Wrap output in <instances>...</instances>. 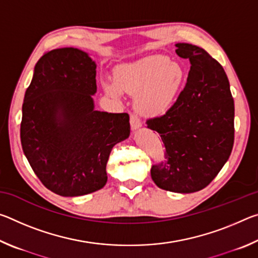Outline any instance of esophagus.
<instances>
[{
  "label": "esophagus",
  "mask_w": 258,
  "mask_h": 258,
  "mask_svg": "<svg viewBox=\"0 0 258 258\" xmlns=\"http://www.w3.org/2000/svg\"><path fill=\"white\" fill-rule=\"evenodd\" d=\"M130 123H131V127H132V130H138L139 127H141L142 126L141 120H140L139 117L137 115H134V113L130 116Z\"/></svg>",
  "instance_id": "1"
}]
</instances>
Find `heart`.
Segmentation results:
<instances>
[{
  "label": "heart",
  "instance_id": "obj_1",
  "mask_svg": "<svg viewBox=\"0 0 258 258\" xmlns=\"http://www.w3.org/2000/svg\"><path fill=\"white\" fill-rule=\"evenodd\" d=\"M185 81V71L168 56L149 55L115 71V82L104 81L103 89L112 98L121 91L137 95L135 107L146 117H159L171 110Z\"/></svg>",
  "mask_w": 258,
  "mask_h": 258
}]
</instances>
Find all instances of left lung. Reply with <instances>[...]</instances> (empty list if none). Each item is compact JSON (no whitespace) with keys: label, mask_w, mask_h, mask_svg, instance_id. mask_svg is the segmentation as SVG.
Returning <instances> with one entry per match:
<instances>
[{"label":"left lung","mask_w":258,"mask_h":258,"mask_svg":"<svg viewBox=\"0 0 258 258\" xmlns=\"http://www.w3.org/2000/svg\"><path fill=\"white\" fill-rule=\"evenodd\" d=\"M189 59L186 84L171 110L147 120L159 133L165 160L152 165L160 189L191 194L206 187L228 161L234 142V101L223 67L202 47L177 43Z\"/></svg>","instance_id":"obj_1"}]
</instances>
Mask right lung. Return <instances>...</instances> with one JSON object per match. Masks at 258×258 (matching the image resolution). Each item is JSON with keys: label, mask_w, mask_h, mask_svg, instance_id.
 <instances>
[{"label": "right lung", "mask_w": 258, "mask_h": 258, "mask_svg": "<svg viewBox=\"0 0 258 258\" xmlns=\"http://www.w3.org/2000/svg\"><path fill=\"white\" fill-rule=\"evenodd\" d=\"M95 69L84 51L52 50L37 61L25 93L24 154L43 184L62 197L106 185L112 147L130 135L128 113L94 110Z\"/></svg>", "instance_id": "right-lung-1"}]
</instances>
